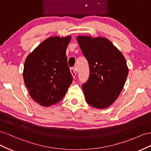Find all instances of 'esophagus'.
<instances>
[{
	"label": "esophagus",
	"mask_w": 151,
	"mask_h": 151,
	"mask_svg": "<svg viewBox=\"0 0 151 151\" xmlns=\"http://www.w3.org/2000/svg\"><path fill=\"white\" fill-rule=\"evenodd\" d=\"M70 72L73 78H75V76L76 75V73L78 72V70H77V69L76 68H71L70 69Z\"/></svg>",
	"instance_id": "34e87169"
}]
</instances>
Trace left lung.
<instances>
[{
    "label": "left lung",
    "instance_id": "obj_1",
    "mask_svg": "<svg viewBox=\"0 0 151 151\" xmlns=\"http://www.w3.org/2000/svg\"><path fill=\"white\" fill-rule=\"evenodd\" d=\"M87 59L90 76L82 85L87 102L96 109H105L116 100L128 74L123 55L106 38L76 37Z\"/></svg>",
    "mask_w": 151,
    "mask_h": 151
}]
</instances>
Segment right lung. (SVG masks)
Masks as SVG:
<instances>
[{
    "mask_svg": "<svg viewBox=\"0 0 151 151\" xmlns=\"http://www.w3.org/2000/svg\"><path fill=\"white\" fill-rule=\"evenodd\" d=\"M71 37L47 38L27 58L24 84L32 99L49 107L61 101L72 83L66 50Z\"/></svg>",
    "mask_w": 151,
    "mask_h": 151,
    "instance_id": "1",
    "label": "right lung"
}]
</instances>
